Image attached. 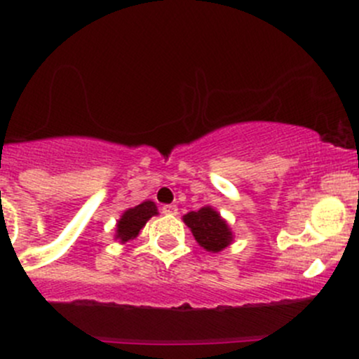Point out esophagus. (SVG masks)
Masks as SVG:
<instances>
[{
	"label": "esophagus",
	"instance_id": "1",
	"mask_svg": "<svg viewBox=\"0 0 359 359\" xmlns=\"http://www.w3.org/2000/svg\"><path fill=\"white\" fill-rule=\"evenodd\" d=\"M161 211H163L165 215H170V217H172V215H177V211H179V208H177L175 205H165L163 208H161Z\"/></svg>",
	"mask_w": 359,
	"mask_h": 359
}]
</instances>
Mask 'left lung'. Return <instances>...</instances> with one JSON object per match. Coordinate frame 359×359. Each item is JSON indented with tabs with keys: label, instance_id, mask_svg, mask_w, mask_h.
Returning <instances> with one entry per match:
<instances>
[{
	"label": "left lung",
	"instance_id": "8db88e82",
	"mask_svg": "<svg viewBox=\"0 0 359 359\" xmlns=\"http://www.w3.org/2000/svg\"><path fill=\"white\" fill-rule=\"evenodd\" d=\"M184 224L191 229L192 236L201 248L210 252H220L232 243V230L211 206L184 215Z\"/></svg>",
	"mask_w": 359,
	"mask_h": 359
}]
</instances>
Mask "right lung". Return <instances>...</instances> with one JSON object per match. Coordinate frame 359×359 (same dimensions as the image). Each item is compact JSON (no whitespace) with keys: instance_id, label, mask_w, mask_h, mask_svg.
Instances as JSON below:
<instances>
[{"instance_id":"obj_1","label":"right lung","mask_w":359,"mask_h":359,"mask_svg":"<svg viewBox=\"0 0 359 359\" xmlns=\"http://www.w3.org/2000/svg\"><path fill=\"white\" fill-rule=\"evenodd\" d=\"M154 215H158V208L153 201H144L141 205L134 206V208L126 210L122 218L116 222L115 239H118L122 244L135 239L139 232H141V229L146 225V222L151 217H154Z\"/></svg>"}]
</instances>
